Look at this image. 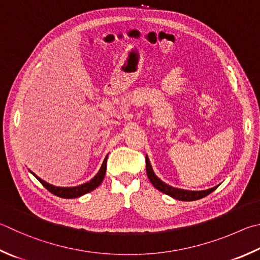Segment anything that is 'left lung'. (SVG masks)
<instances>
[{
    "label": "left lung",
    "mask_w": 260,
    "mask_h": 260,
    "mask_svg": "<svg viewBox=\"0 0 260 260\" xmlns=\"http://www.w3.org/2000/svg\"><path fill=\"white\" fill-rule=\"evenodd\" d=\"M145 164H146V175H148L150 182L152 183V185L160 192L165 193V194L171 196L176 200H182V201L199 200L201 198H205L206 196L210 194L212 191H215L217 188V186H215L205 191H186V190H181V188L172 187L167 185L166 183H164L162 181H160V179L154 175L152 168H151L149 158L146 157V155H145Z\"/></svg>",
    "instance_id": "obj_1"
}]
</instances>
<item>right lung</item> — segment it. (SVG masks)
Masks as SVG:
<instances>
[{
    "label": "right lung",
    "instance_id": "right-lung-1",
    "mask_svg": "<svg viewBox=\"0 0 260 260\" xmlns=\"http://www.w3.org/2000/svg\"><path fill=\"white\" fill-rule=\"evenodd\" d=\"M107 158L105 159V161H103L100 171H99L96 175L94 176V178H92L91 181L87 182V183L82 184V185H79V186H75V187L53 186V185H51V184L44 182L43 179H41L40 177H37L35 174H34V175L42 183V185H43L46 188V190L50 191L52 194H54L56 197H60V198H63V199H73V198H78V197H81L83 194H86V193L93 191L94 188H96L99 185H100V184L103 181V178H105V175H106Z\"/></svg>",
    "mask_w": 260,
    "mask_h": 260
}]
</instances>
